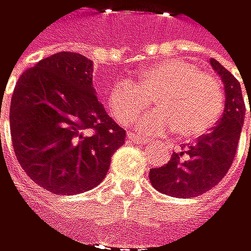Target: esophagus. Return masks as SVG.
Here are the masks:
<instances>
[{"label": "esophagus", "mask_w": 251, "mask_h": 251, "mask_svg": "<svg viewBox=\"0 0 251 251\" xmlns=\"http://www.w3.org/2000/svg\"><path fill=\"white\" fill-rule=\"evenodd\" d=\"M127 141H128V142H134V144H147V142H148V139H145V137L134 136V134H128V136H127Z\"/></svg>", "instance_id": "1"}]
</instances>
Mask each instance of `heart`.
<instances>
[{
    "label": "heart",
    "instance_id": "heart-1",
    "mask_svg": "<svg viewBox=\"0 0 251 251\" xmlns=\"http://www.w3.org/2000/svg\"><path fill=\"white\" fill-rule=\"evenodd\" d=\"M154 100L157 109L134 123L142 133L175 131L179 139L195 141L214 127L223 112L220 83L190 61L168 58L148 66L136 83L120 80L109 88L107 104L120 124H128Z\"/></svg>",
    "mask_w": 251,
    "mask_h": 251
}]
</instances>
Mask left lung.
Here are the masks:
<instances>
[{
	"mask_svg": "<svg viewBox=\"0 0 251 251\" xmlns=\"http://www.w3.org/2000/svg\"><path fill=\"white\" fill-rule=\"evenodd\" d=\"M209 64L225 83L223 118L196 145L174 152L168 165L150 171V181L160 193L174 198L201 196L222 181L233 163L246 117L241 85L219 61L209 59Z\"/></svg>",
	"mask_w": 251,
	"mask_h": 251,
	"instance_id": "left-lung-1",
	"label": "left lung"
}]
</instances>
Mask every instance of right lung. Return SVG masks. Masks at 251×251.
Segmentation results:
<instances>
[{"label": "right lung", "mask_w": 251, "mask_h": 251, "mask_svg": "<svg viewBox=\"0 0 251 251\" xmlns=\"http://www.w3.org/2000/svg\"><path fill=\"white\" fill-rule=\"evenodd\" d=\"M93 61L58 52L18 80L10 103L11 142L25 174L55 195H77L99 185L126 130L97 100Z\"/></svg>", "instance_id": "right-lung-1"}]
</instances>
